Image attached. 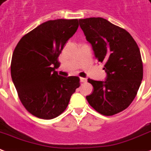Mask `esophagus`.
Wrapping results in <instances>:
<instances>
[{
    "instance_id": "obj_1",
    "label": "esophagus",
    "mask_w": 151,
    "mask_h": 151,
    "mask_svg": "<svg viewBox=\"0 0 151 151\" xmlns=\"http://www.w3.org/2000/svg\"><path fill=\"white\" fill-rule=\"evenodd\" d=\"M87 79L84 78H80V81H81V83H84V82H86Z\"/></svg>"
}]
</instances>
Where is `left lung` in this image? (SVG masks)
<instances>
[{"instance_id": "obj_1", "label": "left lung", "mask_w": 151, "mask_h": 151, "mask_svg": "<svg viewBox=\"0 0 151 151\" xmlns=\"http://www.w3.org/2000/svg\"><path fill=\"white\" fill-rule=\"evenodd\" d=\"M95 58L104 62L105 81L88 79L93 91L86 99L98 113L111 116L127 109L138 93L143 66L138 45L127 30L102 17L80 19Z\"/></svg>"}]
</instances>
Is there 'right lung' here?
<instances>
[{
	"mask_svg": "<svg viewBox=\"0 0 151 151\" xmlns=\"http://www.w3.org/2000/svg\"><path fill=\"white\" fill-rule=\"evenodd\" d=\"M78 25V19L44 22L23 36L13 51V84L24 108L37 118L60 115L80 86L78 77H62L55 70L60 66L58 58L61 50Z\"/></svg>",
	"mask_w": 151,
	"mask_h": 151,
	"instance_id": "add662e5",
	"label": "right lung"
}]
</instances>
